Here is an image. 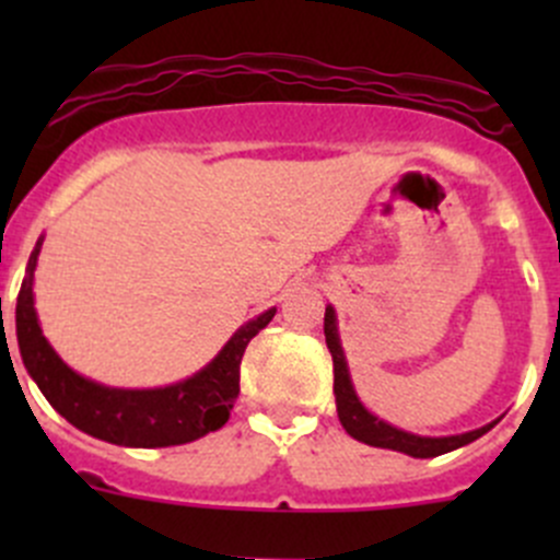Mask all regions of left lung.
<instances>
[{
  "label": "left lung",
  "mask_w": 560,
  "mask_h": 560,
  "mask_svg": "<svg viewBox=\"0 0 560 560\" xmlns=\"http://www.w3.org/2000/svg\"><path fill=\"white\" fill-rule=\"evenodd\" d=\"M325 341L327 349L332 354V393H336V409L338 420H341L343 431L349 433L358 442L371 444V447L382 450H395V453H404L411 457H436L444 453H453V450L463 447V444H471L474 439L485 436L495 422L490 425L477 428V431L457 433V436H417V433L400 431V428L389 425V422L380 420V417L371 415L363 404H360L358 393H354L352 380H349L347 358H343L341 338H338V325H336V312L332 306L325 308Z\"/></svg>",
  "instance_id": "1"
}]
</instances>
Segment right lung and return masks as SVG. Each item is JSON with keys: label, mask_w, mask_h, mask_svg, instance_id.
Returning a JSON list of instances; mask_svg holds the SVG:
<instances>
[{"label": "right lung", "mask_w": 560, "mask_h": 560, "mask_svg": "<svg viewBox=\"0 0 560 560\" xmlns=\"http://www.w3.org/2000/svg\"><path fill=\"white\" fill-rule=\"evenodd\" d=\"M39 246L43 238L26 265L15 306V332L26 371L67 422L103 442L151 450L195 442L230 420V409L241 393V360L248 341L273 319L276 308L246 322L206 369L178 385L156 389L105 387L75 374L39 330L32 295Z\"/></svg>", "instance_id": "add662e5"}]
</instances>
